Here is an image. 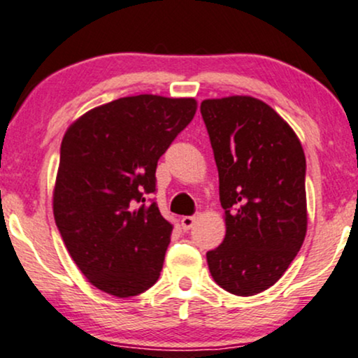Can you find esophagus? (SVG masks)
Returning <instances> with one entry per match:
<instances>
[{"instance_id": "34e87169", "label": "esophagus", "mask_w": 358, "mask_h": 358, "mask_svg": "<svg viewBox=\"0 0 358 358\" xmlns=\"http://www.w3.org/2000/svg\"><path fill=\"white\" fill-rule=\"evenodd\" d=\"M196 221H197L196 216H182L180 217V226H182L184 231H189L196 224Z\"/></svg>"}]
</instances>
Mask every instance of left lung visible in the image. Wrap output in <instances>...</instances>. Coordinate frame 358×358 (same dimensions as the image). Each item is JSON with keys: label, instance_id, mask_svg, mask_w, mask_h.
<instances>
[{"label": "left lung", "instance_id": "left-lung-1", "mask_svg": "<svg viewBox=\"0 0 358 358\" xmlns=\"http://www.w3.org/2000/svg\"><path fill=\"white\" fill-rule=\"evenodd\" d=\"M220 172L226 236L208 251L226 292L253 296L278 281L306 236V161L293 129L250 95L201 103Z\"/></svg>", "mask_w": 358, "mask_h": 358}]
</instances>
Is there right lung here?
Here are the masks:
<instances>
[{
    "instance_id": "obj_1",
    "label": "right lung",
    "mask_w": 358,
    "mask_h": 358,
    "mask_svg": "<svg viewBox=\"0 0 358 358\" xmlns=\"http://www.w3.org/2000/svg\"><path fill=\"white\" fill-rule=\"evenodd\" d=\"M196 108L194 99L124 96L83 113L63 136L55 222L78 270L108 295H141L159 280L172 224L147 194Z\"/></svg>"
}]
</instances>
